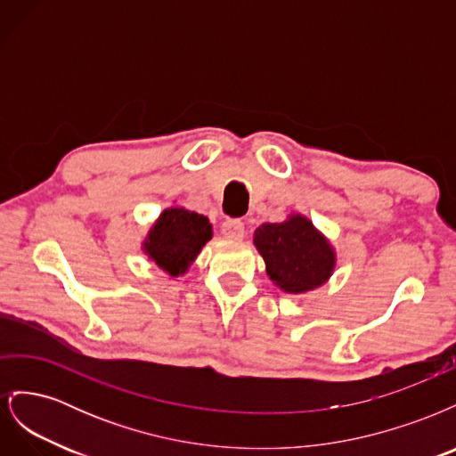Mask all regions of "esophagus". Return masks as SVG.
<instances>
[{"mask_svg": "<svg viewBox=\"0 0 456 456\" xmlns=\"http://www.w3.org/2000/svg\"><path fill=\"white\" fill-rule=\"evenodd\" d=\"M220 230H223L224 238H228V240H240L245 233V224L240 218H226L223 226H220Z\"/></svg>", "mask_w": 456, "mask_h": 456, "instance_id": "1", "label": "esophagus"}]
</instances>
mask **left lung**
Returning a JSON list of instances; mask_svg holds the SVG:
<instances>
[{"instance_id":"obj_1","label":"left lung","mask_w":456,"mask_h":456,"mask_svg":"<svg viewBox=\"0 0 456 456\" xmlns=\"http://www.w3.org/2000/svg\"><path fill=\"white\" fill-rule=\"evenodd\" d=\"M255 245L266 262L270 280L287 293L320 287L335 268L333 249L305 216L258 226Z\"/></svg>"}]
</instances>
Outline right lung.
Instances as JSON below:
<instances>
[{"label":"right lung","instance_id":"add662e5","mask_svg":"<svg viewBox=\"0 0 456 456\" xmlns=\"http://www.w3.org/2000/svg\"><path fill=\"white\" fill-rule=\"evenodd\" d=\"M211 236L209 218L183 207H173L161 213L144 247L159 268L178 275L186 272Z\"/></svg>","mask_w":456,"mask_h":456}]
</instances>
